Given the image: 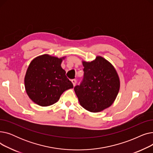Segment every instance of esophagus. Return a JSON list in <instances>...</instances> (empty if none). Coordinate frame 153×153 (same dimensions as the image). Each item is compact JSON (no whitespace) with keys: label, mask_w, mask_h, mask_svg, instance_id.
<instances>
[{"label":"esophagus","mask_w":153,"mask_h":153,"mask_svg":"<svg viewBox=\"0 0 153 153\" xmlns=\"http://www.w3.org/2000/svg\"><path fill=\"white\" fill-rule=\"evenodd\" d=\"M71 82H72V84H73L74 86L76 85V79H72L71 80Z\"/></svg>","instance_id":"1"}]
</instances>
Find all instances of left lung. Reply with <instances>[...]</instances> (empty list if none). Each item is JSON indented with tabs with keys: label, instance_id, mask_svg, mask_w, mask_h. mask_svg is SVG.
<instances>
[{
	"label": "left lung",
	"instance_id": "8db88e82",
	"mask_svg": "<svg viewBox=\"0 0 153 153\" xmlns=\"http://www.w3.org/2000/svg\"><path fill=\"white\" fill-rule=\"evenodd\" d=\"M84 78L74 91L81 105L99 112L111 105L120 90V79L114 66L102 56L91 62L83 61Z\"/></svg>",
	"mask_w": 153,
	"mask_h": 153
}]
</instances>
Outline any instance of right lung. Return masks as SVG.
I'll use <instances>...</instances> for the list:
<instances>
[{
	"label": "right lung",
	"mask_w": 153,
	"mask_h": 153,
	"mask_svg": "<svg viewBox=\"0 0 153 153\" xmlns=\"http://www.w3.org/2000/svg\"><path fill=\"white\" fill-rule=\"evenodd\" d=\"M64 58L43 54L30 62L24 79L25 87L30 99L37 105H51L64 91L73 88L61 66Z\"/></svg>",
	"instance_id": "add662e5"
}]
</instances>
